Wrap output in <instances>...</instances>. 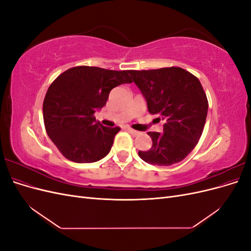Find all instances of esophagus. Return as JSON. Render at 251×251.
<instances>
[{
  "instance_id": "1",
  "label": "esophagus",
  "mask_w": 251,
  "mask_h": 251,
  "mask_svg": "<svg viewBox=\"0 0 251 251\" xmlns=\"http://www.w3.org/2000/svg\"><path fill=\"white\" fill-rule=\"evenodd\" d=\"M127 131L130 132L134 136V137H135V136H138L140 134L138 131H135V130H133V128H127Z\"/></svg>"
}]
</instances>
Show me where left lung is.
<instances>
[{
    "mask_svg": "<svg viewBox=\"0 0 251 251\" xmlns=\"http://www.w3.org/2000/svg\"><path fill=\"white\" fill-rule=\"evenodd\" d=\"M128 73L146 98L149 112L165 120L162 133H148L153 146L139 151V157L160 166L182 161L198 143L207 116L208 101L200 80L179 67Z\"/></svg>",
    "mask_w": 251,
    "mask_h": 251,
    "instance_id": "obj_1",
    "label": "left lung"
}]
</instances>
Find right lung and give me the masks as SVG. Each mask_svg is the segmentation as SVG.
Wrapping results in <instances>:
<instances>
[{"instance_id": "right-lung-1", "label": "right lung", "mask_w": 251, "mask_h": 251, "mask_svg": "<svg viewBox=\"0 0 251 251\" xmlns=\"http://www.w3.org/2000/svg\"><path fill=\"white\" fill-rule=\"evenodd\" d=\"M132 79L126 71L78 66L58 75L45 96L43 117L52 142L67 159L91 163L109 154L120 127H107L94 113L107 103L113 88Z\"/></svg>"}]
</instances>
